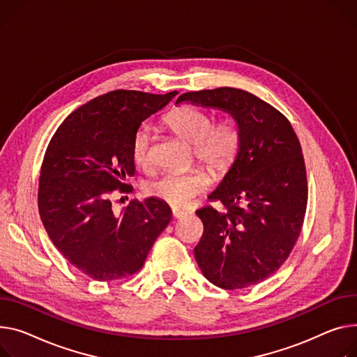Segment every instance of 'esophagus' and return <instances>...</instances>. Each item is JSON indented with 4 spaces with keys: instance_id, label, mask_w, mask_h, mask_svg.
I'll return each instance as SVG.
<instances>
[{
    "instance_id": "obj_1",
    "label": "esophagus",
    "mask_w": 357,
    "mask_h": 357,
    "mask_svg": "<svg viewBox=\"0 0 357 357\" xmlns=\"http://www.w3.org/2000/svg\"><path fill=\"white\" fill-rule=\"evenodd\" d=\"M185 215H186V212H183V211H179V209H174V211H172V217H174L175 220L182 218V217H185Z\"/></svg>"
}]
</instances>
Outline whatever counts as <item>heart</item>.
I'll list each match as a JSON object with an SVG mask.
<instances>
[{
    "instance_id": "b5f03b06",
    "label": "heart",
    "mask_w": 357,
    "mask_h": 357,
    "mask_svg": "<svg viewBox=\"0 0 357 357\" xmlns=\"http://www.w3.org/2000/svg\"><path fill=\"white\" fill-rule=\"evenodd\" d=\"M179 137L194 146L195 158L217 175L231 169L240 155L243 133L238 122L227 116L213 123L206 110L181 106L165 116ZM132 158L136 165L146 166L152 158V137L148 126H140L132 139ZM211 178L204 169L166 174L148 185V194L174 208H186L209 188Z\"/></svg>"
}]
</instances>
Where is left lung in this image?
<instances>
[{
  "mask_svg": "<svg viewBox=\"0 0 357 357\" xmlns=\"http://www.w3.org/2000/svg\"><path fill=\"white\" fill-rule=\"evenodd\" d=\"M182 102L228 112L241 128L240 155L208 197L225 211H197L204 234L194 252L217 287L254 286L284 264L303 228L308 189L298 137L281 112L241 89L188 91Z\"/></svg>",
  "mask_w": 357,
  "mask_h": 357,
  "instance_id": "obj_1",
  "label": "left lung"
}]
</instances>
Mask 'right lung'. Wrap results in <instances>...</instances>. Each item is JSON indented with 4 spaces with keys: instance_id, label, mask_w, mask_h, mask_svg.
<instances>
[{
    "instance_id": "right-lung-1",
    "label": "right lung",
    "mask_w": 357,
    "mask_h": 357,
    "mask_svg": "<svg viewBox=\"0 0 357 357\" xmlns=\"http://www.w3.org/2000/svg\"><path fill=\"white\" fill-rule=\"evenodd\" d=\"M175 94H102L68 114L47 146L38 181L43 225L68 263L93 280L137 273L172 218L156 198L133 199L117 213L112 198L132 188L125 179L135 175V132Z\"/></svg>"
}]
</instances>
